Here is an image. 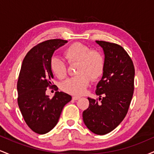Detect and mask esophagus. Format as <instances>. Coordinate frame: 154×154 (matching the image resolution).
<instances>
[{
    "label": "esophagus",
    "mask_w": 154,
    "mask_h": 154,
    "mask_svg": "<svg viewBox=\"0 0 154 154\" xmlns=\"http://www.w3.org/2000/svg\"><path fill=\"white\" fill-rule=\"evenodd\" d=\"M72 98H73L74 100H78L80 98V96H79V95H74L73 97H72Z\"/></svg>",
    "instance_id": "1"
}]
</instances>
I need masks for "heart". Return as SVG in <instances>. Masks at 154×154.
Wrapping results in <instances>:
<instances>
[{
  "label": "heart",
  "mask_w": 154,
  "mask_h": 154,
  "mask_svg": "<svg viewBox=\"0 0 154 154\" xmlns=\"http://www.w3.org/2000/svg\"><path fill=\"white\" fill-rule=\"evenodd\" d=\"M63 56L69 63H77L76 77L67 79L62 83L61 88L73 95H81L89 85L91 78L93 80L103 75L105 68V57L98 50H91L88 45L80 43H72L63 51ZM51 69L59 79L66 75L64 61L54 57L50 62Z\"/></svg>",
  "instance_id": "b5f03b06"
}]
</instances>
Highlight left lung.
<instances>
[{
    "instance_id": "1",
    "label": "left lung",
    "mask_w": 154,
    "mask_h": 154,
    "mask_svg": "<svg viewBox=\"0 0 154 154\" xmlns=\"http://www.w3.org/2000/svg\"><path fill=\"white\" fill-rule=\"evenodd\" d=\"M96 43L105 54L103 77L95 91L100 102L88 98L89 107L83 111L82 118L91 132L103 135L114 130L128 114L133 95L135 67L121 45L101 40Z\"/></svg>"
}]
</instances>
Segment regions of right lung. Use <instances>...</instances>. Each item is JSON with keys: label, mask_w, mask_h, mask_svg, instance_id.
<instances>
[{"label": "right lung", "mask_w": 154, "mask_h": 154, "mask_svg": "<svg viewBox=\"0 0 154 154\" xmlns=\"http://www.w3.org/2000/svg\"><path fill=\"white\" fill-rule=\"evenodd\" d=\"M66 43L67 40L54 39L38 44L26 54L19 72V109L28 127L40 135L57 125L63 106L72 100L71 95L63 92L57 91L51 99L45 95L48 88L55 86L51 82L54 78L50 67L51 57L56 49Z\"/></svg>", "instance_id": "add662e5"}]
</instances>
